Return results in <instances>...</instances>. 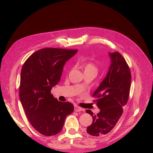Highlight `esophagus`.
<instances>
[{
    "label": "esophagus",
    "mask_w": 153,
    "mask_h": 153,
    "mask_svg": "<svg viewBox=\"0 0 153 153\" xmlns=\"http://www.w3.org/2000/svg\"><path fill=\"white\" fill-rule=\"evenodd\" d=\"M83 110V109L82 108H80V106H78L77 105L75 106V112H80V111Z\"/></svg>",
    "instance_id": "1"
}]
</instances>
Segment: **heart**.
Instances as JSON below:
<instances>
[{
  "mask_svg": "<svg viewBox=\"0 0 153 153\" xmlns=\"http://www.w3.org/2000/svg\"><path fill=\"white\" fill-rule=\"evenodd\" d=\"M84 69V73H93L96 74L98 73V68L96 64L92 62H87L82 65Z\"/></svg>",
  "mask_w": 153,
  "mask_h": 153,
  "instance_id": "heart-1",
  "label": "heart"
}]
</instances>
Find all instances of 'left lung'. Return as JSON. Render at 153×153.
<instances>
[{"instance_id": "obj_1", "label": "left lung", "mask_w": 153, "mask_h": 153, "mask_svg": "<svg viewBox=\"0 0 153 153\" xmlns=\"http://www.w3.org/2000/svg\"><path fill=\"white\" fill-rule=\"evenodd\" d=\"M111 65L105 79L92 96L100 112L94 114L91 110L86 112L91 115L93 121L87 128V132L94 137L109 133L115 127L123 112L130 91L131 75L126 60L119 52L109 53Z\"/></svg>"}]
</instances>
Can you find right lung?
I'll return each mask as SVG.
<instances>
[{"instance_id":"1","label":"right lung","mask_w":153,"mask_h":153,"mask_svg":"<svg viewBox=\"0 0 153 153\" xmlns=\"http://www.w3.org/2000/svg\"><path fill=\"white\" fill-rule=\"evenodd\" d=\"M78 50L45 48L32 53L23 65L19 96L27 117L33 128L45 136L62 130L67 115L74 110L51 94L61 79L66 62Z\"/></svg>"}]
</instances>
